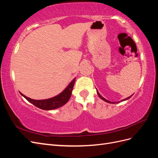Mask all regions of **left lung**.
<instances>
[{
  "instance_id": "obj_1",
  "label": "left lung",
  "mask_w": 158,
  "mask_h": 158,
  "mask_svg": "<svg viewBox=\"0 0 158 158\" xmlns=\"http://www.w3.org/2000/svg\"><path fill=\"white\" fill-rule=\"evenodd\" d=\"M97 93H98V95H99V97L100 98H101L102 99H103V101H105V102H107V103H114V102H109V101H108V100H107V99H105L104 98H103L102 96V95H100L99 94V93L98 92V91H97ZM132 95H131V96H129L128 98H126V99H123V100H121V102H123V101H125V100H127V99H130L131 97H132ZM119 102H117V103H119Z\"/></svg>"
}]
</instances>
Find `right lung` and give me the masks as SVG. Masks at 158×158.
Masks as SVG:
<instances>
[{
	"label": "right lung",
	"mask_w": 158,
	"mask_h": 158,
	"mask_svg": "<svg viewBox=\"0 0 158 158\" xmlns=\"http://www.w3.org/2000/svg\"><path fill=\"white\" fill-rule=\"evenodd\" d=\"M76 78H74L72 82L69 84L64 91H63L60 94L56 95L55 97L52 98L43 99V100H35L30 98L26 97V95L22 94L21 92L20 94L24 97L28 102L34 105L37 107L44 109V110H52L59 107H60L64 104L69 102V100L71 96L72 91H73L74 84L75 82Z\"/></svg>",
	"instance_id": "add662e5"
}]
</instances>
